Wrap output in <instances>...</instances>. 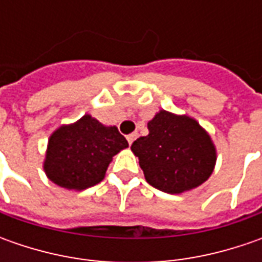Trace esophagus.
I'll return each mask as SVG.
<instances>
[{"label":"esophagus","mask_w":262,"mask_h":262,"mask_svg":"<svg viewBox=\"0 0 262 262\" xmlns=\"http://www.w3.org/2000/svg\"><path fill=\"white\" fill-rule=\"evenodd\" d=\"M137 138V134H129L126 136V140H128V144H133V141Z\"/></svg>","instance_id":"1"}]
</instances>
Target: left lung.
Listing matches in <instances>:
<instances>
[{
  "instance_id": "left-lung-1",
  "label": "left lung",
  "mask_w": 262,
  "mask_h": 262,
  "mask_svg": "<svg viewBox=\"0 0 262 262\" xmlns=\"http://www.w3.org/2000/svg\"><path fill=\"white\" fill-rule=\"evenodd\" d=\"M131 150L140 160L146 181L167 192L181 194L206 182L216 163L210 136L189 116L160 111Z\"/></svg>"
}]
</instances>
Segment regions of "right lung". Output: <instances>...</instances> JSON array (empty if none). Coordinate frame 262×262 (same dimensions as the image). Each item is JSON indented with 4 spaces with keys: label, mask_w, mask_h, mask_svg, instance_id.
<instances>
[{
    "label": "right lung",
    "mask_w": 262,
    "mask_h": 262,
    "mask_svg": "<svg viewBox=\"0 0 262 262\" xmlns=\"http://www.w3.org/2000/svg\"><path fill=\"white\" fill-rule=\"evenodd\" d=\"M125 147L128 141L116 126L102 125L95 118L84 115L51 136L43 167L56 185L86 189L105 178L112 157Z\"/></svg>",
    "instance_id": "add662e5"
}]
</instances>
